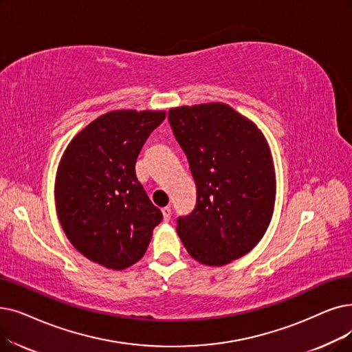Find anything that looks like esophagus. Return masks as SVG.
<instances>
[{"instance_id": "obj_1", "label": "esophagus", "mask_w": 352, "mask_h": 352, "mask_svg": "<svg viewBox=\"0 0 352 352\" xmlns=\"http://www.w3.org/2000/svg\"><path fill=\"white\" fill-rule=\"evenodd\" d=\"M162 216H164V221H170L171 220V207H164Z\"/></svg>"}]
</instances>
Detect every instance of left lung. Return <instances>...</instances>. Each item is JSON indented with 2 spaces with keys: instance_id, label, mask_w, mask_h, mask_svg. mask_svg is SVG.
I'll return each mask as SVG.
<instances>
[{
  "instance_id": "left-lung-1",
  "label": "left lung",
  "mask_w": 352,
  "mask_h": 352,
  "mask_svg": "<svg viewBox=\"0 0 352 352\" xmlns=\"http://www.w3.org/2000/svg\"><path fill=\"white\" fill-rule=\"evenodd\" d=\"M197 187L177 233L197 262L223 266L249 253L272 220L276 177L269 145L252 120L226 103L168 112Z\"/></svg>"
}]
</instances>
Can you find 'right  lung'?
<instances>
[{"label": "right lung", "mask_w": 352, "mask_h": 352, "mask_svg": "<svg viewBox=\"0 0 352 352\" xmlns=\"http://www.w3.org/2000/svg\"><path fill=\"white\" fill-rule=\"evenodd\" d=\"M160 111H112L67 145L56 177V207L73 246L89 261L122 270L142 258L162 212L135 174Z\"/></svg>", "instance_id": "add662e5"}]
</instances>
